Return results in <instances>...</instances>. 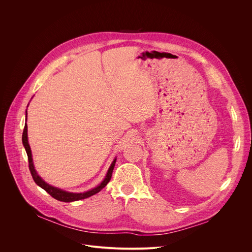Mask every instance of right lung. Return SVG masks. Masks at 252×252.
I'll list each match as a JSON object with an SVG mask.
<instances>
[{
  "instance_id": "obj_1",
  "label": "right lung",
  "mask_w": 252,
  "mask_h": 252,
  "mask_svg": "<svg viewBox=\"0 0 252 252\" xmlns=\"http://www.w3.org/2000/svg\"><path fill=\"white\" fill-rule=\"evenodd\" d=\"M27 111H26V122H27ZM23 145L25 147V150L27 152V155H28V159H29V168H30V171H31V174L32 176V179L34 181V183L37 184L39 187H41L43 189H45L50 195H52L54 198H56L57 200H60V201H63V202H71V201H77V200H81V199H85V198H88L97 192H99L107 184H109V182L111 181L112 178V174H113V170H114V167H115V164H116V161H117V158L114 159V161L112 162L109 170H107V173L104 177L103 181L101 182L100 185H98L96 188L89 190V191H86V192H82V193H75V192H68V191H65V190H63L61 189H58V188H55V187H52L50 186L49 184H47L46 182H44L43 179L39 176V174L37 173V171H35L34 169V166H33V162H32V152H31V148H30V145H29V141H28V126H27V123L25 124V127H24V131H23Z\"/></svg>"
}]
</instances>
